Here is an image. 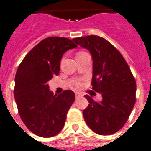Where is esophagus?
<instances>
[{
  "label": "esophagus",
  "instance_id": "1",
  "mask_svg": "<svg viewBox=\"0 0 151 151\" xmlns=\"http://www.w3.org/2000/svg\"><path fill=\"white\" fill-rule=\"evenodd\" d=\"M75 96H76V98H79V97H81V96H82V95H81V93H76Z\"/></svg>",
  "mask_w": 151,
  "mask_h": 151
}]
</instances>
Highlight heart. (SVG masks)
<instances>
[{
	"instance_id": "heart-1",
	"label": "heart",
	"mask_w": 151,
	"mask_h": 151,
	"mask_svg": "<svg viewBox=\"0 0 151 151\" xmlns=\"http://www.w3.org/2000/svg\"><path fill=\"white\" fill-rule=\"evenodd\" d=\"M76 86H78H78H81V84H80V83H77V84H76Z\"/></svg>"
}]
</instances>
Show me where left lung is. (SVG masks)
<instances>
[{"label": "left lung", "mask_w": 151, "mask_h": 151, "mask_svg": "<svg viewBox=\"0 0 151 151\" xmlns=\"http://www.w3.org/2000/svg\"><path fill=\"white\" fill-rule=\"evenodd\" d=\"M73 41L90 52L92 88L102 96L99 102L85 96L89 104L84 109V119L96 134H114L126 124L135 103L136 82L132 71L119 50L105 39L88 35Z\"/></svg>", "instance_id": "left-lung-1"}]
</instances>
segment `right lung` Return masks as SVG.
Here are the masks:
<instances>
[{"instance_id":"right-lung-1","label":"right lung","mask_w":151,"mask_h":151,"mask_svg":"<svg viewBox=\"0 0 151 151\" xmlns=\"http://www.w3.org/2000/svg\"><path fill=\"white\" fill-rule=\"evenodd\" d=\"M77 47L67 38H46L30 50L18 67L14 88L17 109L26 127L38 136H55L64 127L75 94L65 90L54 95L47 82L58 75L63 55Z\"/></svg>"}]
</instances>
